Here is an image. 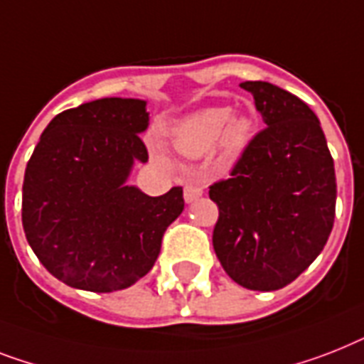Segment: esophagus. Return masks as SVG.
<instances>
[{"label": "esophagus", "mask_w": 364, "mask_h": 364, "mask_svg": "<svg viewBox=\"0 0 364 364\" xmlns=\"http://www.w3.org/2000/svg\"><path fill=\"white\" fill-rule=\"evenodd\" d=\"M183 194H185V202L192 203L194 200H198V198L203 194V185L198 181V179H192V181H188L187 185H185Z\"/></svg>", "instance_id": "1"}]
</instances>
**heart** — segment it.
<instances>
[{"label":"heart","mask_w":364,"mask_h":364,"mask_svg":"<svg viewBox=\"0 0 364 364\" xmlns=\"http://www.w3.org/2000/svg\"><path fill=\"white\" fill-rule=\"evenodd\" d=\"M254 131V119L249 112H232L230 108H203L192 112L173 129V144L185 156L200 159L217 146L223 162L239 159ZM161 162H170L162 151L155 149Z\"/></svg>","instance_id":"heart-1"}]
</instances>
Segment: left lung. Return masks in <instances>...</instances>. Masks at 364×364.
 I'll use <instances>...</instances> for the list:
<instances>
[{
	"instance_id": "obj_1",
	"label": "left lung",
	"mask_w": 364,
	"mask_h": 364,
	"mask_svg": "<svg viewBox=\"0 0 364 364\" xmlns=\"http://www.w3.org/2000/svg\"><path fill=\"white\" fill-rule=\"evenodd\" d=\"M267 127L232 177L209 187L218 205L213 249L233 282L273 291L294 282L323 250L335 223L336 177L320 119L299 97L243 82Z\"/></svg>"
}]
</instances>
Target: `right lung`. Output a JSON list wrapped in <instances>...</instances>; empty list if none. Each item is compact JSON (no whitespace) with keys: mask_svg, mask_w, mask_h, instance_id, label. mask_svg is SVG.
Wrapping results in <instances>:
<instances>
[{"mask_svg":"<svg viewBox=\"0 0 364 364\" xmlns=\"http://www.w3.org/2000/svg\"><path fill=\"white\" fill-rule=\"evenodd\" d=\"M146 100L99 99L58 114L41 134L22 187L29 247L70 288L108 294L151 271L183 188L147 196L127 185L147 162Z\"/></svg>","mask_w":364,"mask_h":364,"instance_id":"1","label":"right lung"}]
</instances>
